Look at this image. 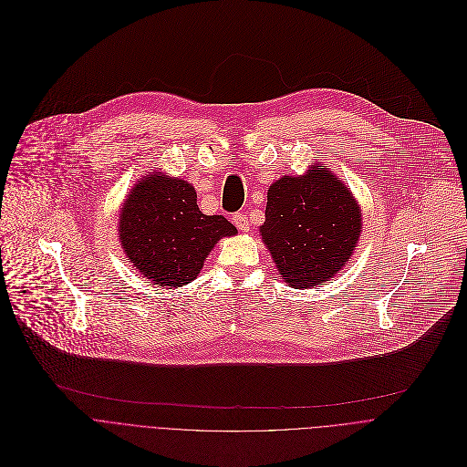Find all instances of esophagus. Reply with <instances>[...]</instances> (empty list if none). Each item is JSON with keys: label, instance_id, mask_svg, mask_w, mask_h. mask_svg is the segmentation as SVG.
Wrapping results in <instances>:
<instances>
[{"label": "esophagus", "instance_id": "34e87169", "mask_svg": "<svg viewBox=\"0 0 467 467\" xmlns=\"http://www.w3.org/2000/svg\"><path fill=\"white\" fill-rule=\"evenodd\" d=\"M232 223L237 226V230H241V232H248L250 230V221H248V217L244 215V213H235L234 217H232Z\"/></svg>", "mask_w": 467, "mask_h": 467}]
</instances>
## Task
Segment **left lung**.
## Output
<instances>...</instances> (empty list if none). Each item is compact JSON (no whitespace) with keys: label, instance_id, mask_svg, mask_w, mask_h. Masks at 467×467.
I'll return each instance as SVG.
<instances>
[{"label":"left lung","instance_id":"1","mask_svg":"<svg viewBox=\"0 0 467 467\" xmlns=\"http://www.w3.org/2000/svg\"><path fill=\"white\" fill-rule=\"evenodd\" d=\"M357 201L324 163L282 176L266 193L263 243L295 289L322 285L344 266L362 228Z\"/></svg>","mask_w":467,"mask_h":467}]
</instances>
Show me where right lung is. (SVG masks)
Wrapping results in <instances>:
<instances>
[{
    "instance_id": "1",
    "label": "right lung",
    "mask_w": 467,
    "mask_h": 467,
    "mask_svg": "<svg viewBox=\"0 0 467 467\" xmlns=\"http://www.w3.org/2000/svg\"><path fill=\"white\" fill-rule=\"evenodd\" d=\"M127 257L156 287L192 284L219 239L237 234L223 215H204L192 183L165 172L147 174L119 213Z\"/></svg>"
}]
</instances>
